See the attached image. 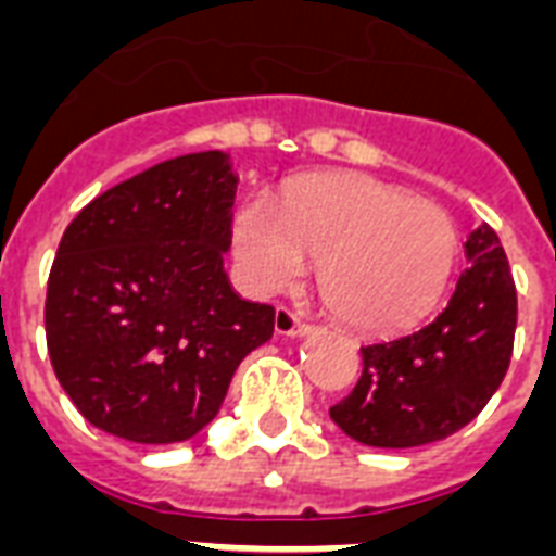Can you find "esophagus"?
<instances>
[{"label":"esophagus","instance_id":"esophagus-1","mask_svg":"<svg viewBox=\"0 0 556 556\" xmlns=\"http://www.w3.org/2000/svg\"><path fill=\"white\" fill-rule=\"evenodd\" d=\"M274 329H277V334H306L312 326H308L303 317L296 315L294 308L277 306V315H274Z\"/></svg>","mask_w":556,"mask_h":556}]
</instances>
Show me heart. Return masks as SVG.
Masks as SVG:
<instances>
[{"label":"heart","mask_w":556,"mask_h":556,"mask_svg":"<svg viewBox=\"0 0 556 556\" xmlns=\"http://www.w3.org/2000/svg\"><path fill=\"white\" fill-rule=\"evenodd\" d=\"M232 250L244 286L274 294L320 260L317 286L334 315L364 332H402L429 317L455 270L460 236L443 206L372 177H315L279 210L241 203Z\"/></svg>","instance_id":"1"}]
</instances>
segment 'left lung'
Masks as SVG:
<instances>
[{
  "label": "left lung",
  "instance_id": "8db88e82",
  "mask_svg": "<svg viewBox=\"0 0 556 556\" xmlns=\"http://www.w3.org/2000/svg\"><path fill=\"white\" fill-rule=\"evenodd\" d=\"M466 262L434 320L362 346L358 384L329 408L346 438L379 448L426 446L472 422L498 391L514 355L516 286L490 224L469 232Z\"/></svg>",
  "mask_w": 556,
  "mask_h": 556
}]
</instances>
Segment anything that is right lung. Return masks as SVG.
Returning a JSON list of instances; mask_svg holds the SVG:
<instances>
[{
    "mask_svg": "<svg viewBox=\"0 0 556 556\" xmlns=\"http://www.w3.org/2000/svg\"><path fill=\"white\" fill-rule=\"evenodd\" d=\"M230 156L165 160L72 218L46 288L54 376L96 429L180 443L222 408L236 367L274 334V306L232 291Z\"/></svg>",
    "mask_w": 556,
    "mask_h": 556,
    "instance_id": "1",
    "label": "right lung"
}]
</instances>
